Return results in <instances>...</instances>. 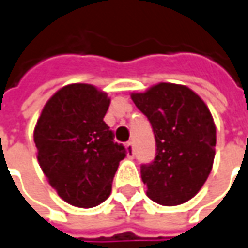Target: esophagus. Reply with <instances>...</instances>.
<instances>
[{"mask_svg": "<svg viewBox=\"0 0 248 248\" xmlns=\"http://www.w3.org/2000/svg\"><path fill=\"white\" fill-rule=\"evenodd\" d=\"M126 152H127V157L133 159V156H134V148H133V142L131 141L126 142Z\"/></svg>", "mask_w": 248, "mask_h": 248, "instance_id": "esophagus-1", "label": "esophagus"}]
</instances>
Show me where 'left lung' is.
<instances>
[{
	"instance_id": "8db88e82",
	"label": "left lung",
	"mask_w": 248,
	"mask_h": 248,
	"mask_svg": "<svg viewBox=\"0 0 248 248\" xmlns=\"http://www.w3.org/2000/svg\"><path fill=\"white\" fill-rule=\"evenodd\" d=\"M131 99L149 119L156 140V157L141 166L146 195L164 206L187 202L208 179L216 153L208 106L190 88L171 82L131 93Z\"/></svg>"
}]
</instances>
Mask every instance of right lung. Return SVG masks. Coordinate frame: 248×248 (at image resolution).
Listing matches in <instances>:
<instances>
[{
  "label": "right lung",
  "mask_w": 248,
  "mask_h": 248,
  "mask_svg": "<svg viewBox=\"0 0 248 248\" xmlns=\"http://www.w3.org/2000/svg\"><path fill=\"white\" fill-rule=\"evenodd\" d=\"M108 106L110 97L93 85L69 84L48 99L33 130L38 161L50 186L77 208H93L108 198L126 156L103 121Z\"/></svg>",
  "instance_id": "1"
}]
</instances>
